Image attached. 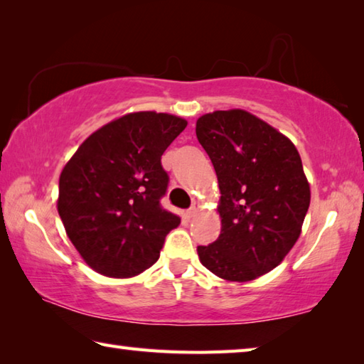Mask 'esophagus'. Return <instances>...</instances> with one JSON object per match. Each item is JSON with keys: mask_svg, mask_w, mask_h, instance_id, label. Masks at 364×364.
Masks as SVG:
<instances>
[{"mask_svg": "<svg viewBox=\"0 0 364 364\" xmlns=\"http://www.w3.org/2000/svg\"><path fill=\"white\" fill-rule=\"evenodd\" d=\"M199 208H200V204H199V202H193V205H191L189 207V210H188V215H189V217H194V215L197 213V212H199Z\"/></svg>", "mask_w": 364, "mask_h": 364, "instance_id": "34e87169", "label": "esophagus"}]
</instances>
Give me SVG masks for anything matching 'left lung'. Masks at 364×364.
Listing matches in <instances>:
<instances>
[{"label": "left lung", "instance_id": "8db88e82", "mask_svg": "<svg viewBox=\"0 0 364 364\" xmlns=\"http://www.w3.org/2000/svg\"><path fill=\"white\" fill-rule=\"evenodd\" d=\"M220 186L221 232L199 245L200 263L226 281L245 282L278 267L300 236L310 184L292 141L241 109L196 123Z\"/></svg>", "mask_w": 364, "mask_h": 364}]
</instances>
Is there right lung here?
<instances>
[{"mask_svg": "<svg viewBox=\"0 0 364 364\" xmlns=\"http://www.w3.org/2000/svg\"><path fill=\"white\" fill-rule=\"evenodd\" d=\"M180 117L134 112L83 141L59 178L58 212L78 254L97 273L132 278L159 260L180 217L165 210L162 154L186 128Z\"/></svg>", "mask_w": 364, "mask_h": 364, "instance_id": "1", "label": "right lung"}]
</instances>
